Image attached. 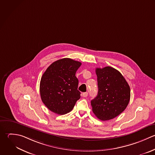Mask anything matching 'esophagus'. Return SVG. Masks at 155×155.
Masks as SVG:
<instances>
[{
  "label": "esophagus",
  "instance_id": "esophagus-1",
  "mask_svg": "<svg viewBox=\"0 0 155 155\" xmlns=\"http://www.w3.org/2000/svg\"><path fill=\"white\" fill-rule=\"evenodd\" d=\"M87 95H88V93H87V92H84V93H83V94H82L83 97H87Z\"/></svg>",
  "mask_w": 155,
  "mask_h": 155
}]
</instances>
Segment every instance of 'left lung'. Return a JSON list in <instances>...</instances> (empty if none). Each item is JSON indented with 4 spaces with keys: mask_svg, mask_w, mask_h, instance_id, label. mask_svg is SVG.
Instances as JSON below:
<instances>
[{
    "mask_svg": "<svg viewBox=\"0 0 155 155\" xmlns=\"http://www.w3.org/2000/svg\"><path fill=\"white\" fill-rule=\"evenodd\" d=\"M98 92L91 101L92 111L102 121L112 120L127 107L130 98V86L117 69L106 66L96 68Z\"/></svg>",
    "mask_w": 155,
    "mask_h": 155,
    "instance_id": "left-lung-1",
    "label": "left lung"
}]
</instances>
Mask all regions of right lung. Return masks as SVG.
Masks as SVG:
<instances>
[{"label": "right lung", "instance_id": "add662e5", "mask_svg": "<svg viewBox=\"0 0 155 155\" xmlns=\"http://www.w3.org/2000/svg\"><path fill=\"white\" fill-rule=\"evenodd\" d=\"M81 63L68 58L52 63L43 74L40 83L41 99L51 112L64 115L80 98L75 73Z\"/></svg>", "mask_w": 155, "mask_h": 155}]
</instances>
